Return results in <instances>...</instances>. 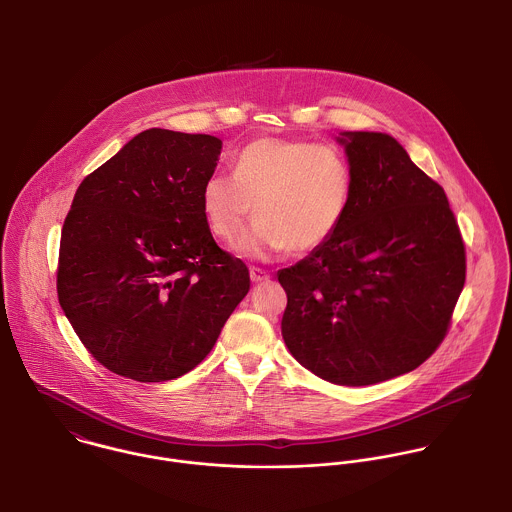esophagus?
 I'll return each mask as SVG.
<instances>
[{"instance_id":"esophagus-1","label":"esophagus","mask_w":512,"mask_h":512,"mask_svg":"<svg viewBox=\"0 0 512 512\" xmlns=\"http://www.w3.org/2000/svg\"><path fill=\"white\" fill-rule=\"evenodd\" d=\"M250 280L254 284H262V282H268L270 280V274L262 268H250Z\"/></svg>"}]
</instances>
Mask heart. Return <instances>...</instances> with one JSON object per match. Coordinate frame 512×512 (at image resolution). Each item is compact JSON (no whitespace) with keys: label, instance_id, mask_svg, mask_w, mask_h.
Here are the masks:
<instances>
[{"label":"heart","instance_id":"obj_1","mask_svg":"<svg viewBox=\"0 0 512 512\" xmlns=\"http://www.w3.org/2000/svg\"><path fill=\"white\" fill-rule=\"evenodd\" d=\"M353 197V169L329 144L260 138L234 161V175L213 173L201 189V209L211 232L232 240L252 217L234 250L268 260L325 244L341 226Z\"/></svg>","mask_w":512,"mask_h":512}]
</instances>
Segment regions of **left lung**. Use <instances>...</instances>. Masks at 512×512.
Masks as SVG:
<instances>
[{
	"instance_id": "obj_1",
	"label": "left lung",
	"mask_w": 512,
	"mask_h": 512,
	"mask_svg": "<svg viewBox=\"0 0 512 512\" xmlns=\"http://www.w3.org/2000/svg\"><path fill=\"white\" fill-rule=\"evenodd\" d=\"M353 197L337 232L278 272L293 359L341 386L422 365L445 337L465 284V248L447 197L382 132H341Z\"/></svg>"
}]
</instances>
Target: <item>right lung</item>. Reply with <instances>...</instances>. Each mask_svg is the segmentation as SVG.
I'll return each instance as SVG.
<instances>
[{"instance_id":"1","label":"right lung","mask_w":512,"mask_h":512,"mask_svg":"<svg viewBox=\"0 0 512 512\" xmlns=\"http://www.w3.org/2000/svg\"><path fill=\"white\" fill-rule=\"evenodd\" d=\"M222 142L149 128L92 171L63 224L57 293L108 370L165 382L199 365L250 290L201 209Z\"/></svg>"}]
</instances>
